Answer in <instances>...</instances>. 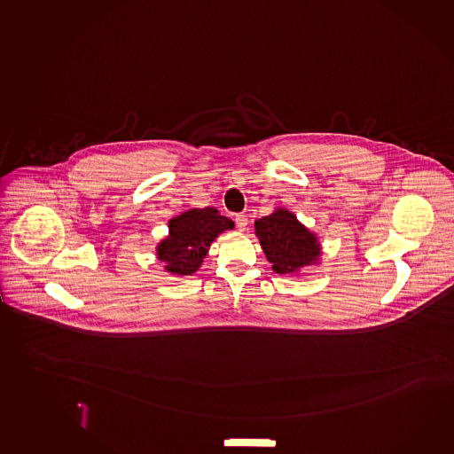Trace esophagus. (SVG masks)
<instances>
[{"label":"esophagus","instance_id":"34e87169","mask_svg":"<svg viewBox=\"0 0 454 454\" xmlns=\"http://www.w3.org/2000/svg\"><path fill=\"white\" fill-rule=\"evenodd\" d=\"M236 224L239 231H245L247 224H248V218L245 217V215H237Z\"/></svg>","mask_w":454,"mask_h":454}]
</instances>
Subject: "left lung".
<instances>
[{
	"label": "left lung",
	"instance_id": "obj_1",
	"mask_svg": "<svg viewBox=\"0 0 454 454\" xmlns=\"http://www.w3.org/2000/svg\"><path fill=\"white\" fill-rule=\"evenodd\" d=\"M254 228L263 253L277 273H294L317 262L320 256L316 236L289 210L278 209L271 215L259 218Z\"/></svg>",
	"mask_w": 454,
	"mask_h": 454
}]
</instances>
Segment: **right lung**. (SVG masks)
<instances>
[{
  "label": "right lung",
  "instance_id": "add662e5",
  "mask_svg": "<svg viewBox=\"0 0 454 454\" xmlns=\"http://www.w3.org/2000/svg\"><path fill=\"white\" fill-rule=\"evenodd\" d=\"M232 228L234 222L214 207L187 210L170 220L168 237L159 244L158 257L170 273L191 277L203 262L210 242Z\"/></svg>",
  "mask_w": 454,
  "mask_h": 454
}]
</instances>
